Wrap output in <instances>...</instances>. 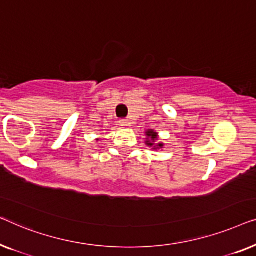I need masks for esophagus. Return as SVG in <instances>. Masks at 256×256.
Segmentation results:
<instances>
[{"label":"esophagus","instance_id":"esophagus-1","mask_svg":"<svg viewBox=\"0 0 256 256\" xmlns=\"http://www.w3.org/2000/svg\"><path fill=\"white\" fill-rule=\"evenodd\" d=\"M120 123L122 126H124V128L131 126V120H120Z\"/></svg>","mask_w":256,"mask_h":256}]
</instances>
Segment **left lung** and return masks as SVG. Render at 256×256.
I'll list each match as a JSON object with an SVG mask.
<instances>
[{
	"mask_svg": "<svg viewBox=\"0 0 256 256\" xmlns=\"http://www.w3.org/2000/svg\"><path fill=\"white\" fill-rule=\"evenodd\" d=\"M146 142L145 144L148 147H152V150H161L164 148V142H156L159 140V133L154 130H147L145 132Z\"/></svg>",
	"mask_w": 256,
	"mask_h": 256,
	"instance_id": "obj_1",
	"label": "left lung"
}]
</instances>
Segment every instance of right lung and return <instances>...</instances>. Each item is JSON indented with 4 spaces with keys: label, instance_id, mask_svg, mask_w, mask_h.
Listing matches in <instances>:
<instances>
[{
    "label": "right lung",
    "instance_id": "1",
    "mask_svg": "<svg viewBox=\"0 0 256 256\" xmlns=\"http://www.w3.org/2000/svg\"><path fill=\"white\" fill-rule=\"evenodd\" d=\"M97 140H98V139H97Z\"/></svg>",
    "mask_w": 256,
    "mask_h": 256
}]
</instances>
